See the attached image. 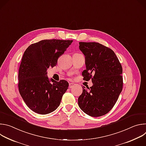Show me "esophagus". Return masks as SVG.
I'll return each mask as SVG.
<instances>
[{
  "label": "esophagus",
  "instance_id": "1",
  "mask_svg": "<svg viewBox=\"0 0 146 146\" xmlns=\"http://www.w3.org/2000/svg\"><path fill=\"white\" fill-rule=\"evenodd\" d=\"M74 85H75L74 83H72V82L69 83V88H73V87L74 86Z\"/></svg>",
  "mask_w": 146,
  "mask_h": 146
}]
</instances>
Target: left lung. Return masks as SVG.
Masks as SVG:
<instances>
[{"label":"left lung","instance_id":"1","mask_svg":"<svg viewBox=\"0 0 146 146\" xmlns=\"http://www.w3.org/2000/svg\"><path fill=\"white\" fill-rule=\"evenodd\" d=\"M79 48L85 55L86 69L83 80H92L93 86L82 87L78 99L80 108L94 117L109 113L122 90V68L114 52L96 42H80Z\"/></svg>","mask_w":146,"mask_h":146}]
</instances>
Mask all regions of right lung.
<instances>
[{
	"mask_svg": "<svg viewBox=\"0 0 146 146\" xmlns=\"http://www.w3.org/2000/svg\"><path fill=\"white\" fill-rule=\"evenodd\" d=\"M72 42L43 40L32 44L24 52L18 72V89L27 106L34 112L47 114L59 106L69 83L65 80H49L47 70L56 66L58 58Z\"/></svg>",
	"mask_w": 146,
	"mask_h": 146,
	"instance_id": "add662e5",
	"label": "right lung"
}]
</instances>
